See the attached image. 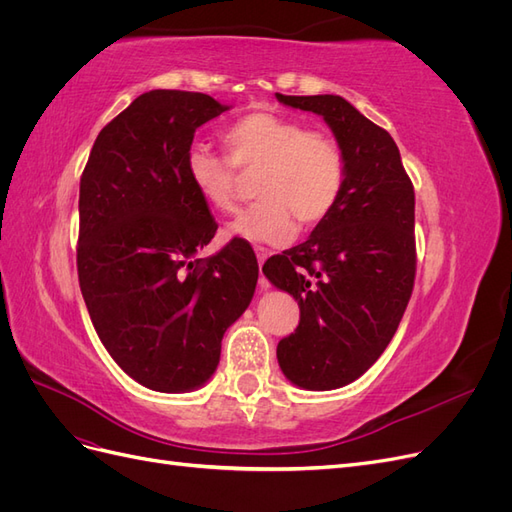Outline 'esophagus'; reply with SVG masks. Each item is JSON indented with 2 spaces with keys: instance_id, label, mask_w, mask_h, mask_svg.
Returning <instances> with one entry per match:
<instances>
[{
  "instance_id": "34e87169",
  "label": "esophagus",
  "mask_w": 512,
  "mask_h": 512,
  "mask_svg": "<svg viewBox=\"0 0 512 512\" xmlns=\"http://www.w3.org/2000/svg\"><path fill=\"white\" fill-rule=\"evenodd\" d=\"M267 256H269V252L265 250V247H256V258H258V267H260V269H262V265H265ZM260 286H262V288H269V282L265 280V277H260Z\"/></svg>"
}]
</instances>
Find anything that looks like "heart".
<instances>
[{
    "label": "heart",
    "mask_w": 512,
    "mask_h": 512,
    "mask_svg": "<svg viewBox=\"0 0 512 512\" xmlns=\"http://www.w3.org/2000/svg\"><path fill=\"white\" fill-rule=\"evenodd\" d=\"M228 158L194 147L185 177L203 203L220 213L237 209L239 169L255 175L256 203L228 224V235L254 243H284L294 222L312 228L329 218L346 183V156L335 136L301 121L254 111L224 130Z\"/></svg>",
    "instance_id": "obj_1"
}]
</instances>
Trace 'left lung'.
<instances>
[{
    "mask_svg": "<svg viewBox=\"0 0 512 512\" xmlns=\"http://www.w3.org/2000/svg\"><path fill=\"white\" fill-rule=\"evenodd\" d=\"M320 115L346 156L335 209L309 239L265 262L299 303V327L277 344L284 376L309 391L361 378L393 339L414 288V188L391 134L342 96H282Z\"/></svg>",
    "mask_w": 512,
    "mask_h": 512,
    "instance_id": "8db88e82",
    "label": "left lung"
}]
</instances>
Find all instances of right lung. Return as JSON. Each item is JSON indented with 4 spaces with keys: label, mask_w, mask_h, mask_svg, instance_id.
<instances>
[{
    "label": "right lung",
    "mask_w": 512,
    "mask_h": 512,
    "mask_svg": "<svg viewBox=\"0 0 512 512\" xmlns=\"http://www.w3.org/2000/svg\"><path fill=\"white\" fill-rule=\"evenodd\" d=\"M228 108L196 91H147L102 128L81 177L76 269L87 312L113 361L151 391L203 386L256 290L258 262L243 241L198 258L218 224L183 168L194 132Z\"/></svg>",
    "instance_id": "1"
}]
</instances>
